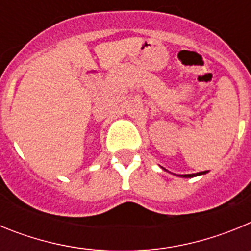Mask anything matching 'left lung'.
<instances>
[{
  "instance_id": "left-lung-1",
  "label": "left lung",
  "mask_w": 251,
  "mask_h": 251,
  "mask_svg": "<svg viewBox=\"0 0 251 251\" xmlns=\"http://www.w3.org/2000/svg\"><path fill=\"white\" fill-rule=\"evenodd\" d=\"M163 168V167H162ZM165 171H167L166 168H163ZM208 171H203V172H197V174H190V175H178V177H183V178H191V177H196V176H201V175H206Z\"/></svg>"
}]
</instances>
